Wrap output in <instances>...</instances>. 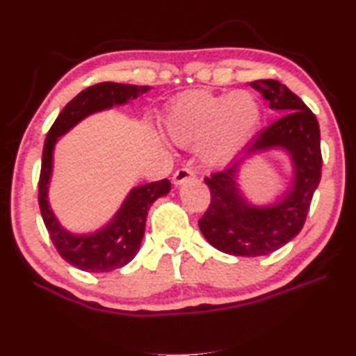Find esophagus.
Listing matches in <instances>:
<instances>
[{"label":"esophagus","instance_id":"esophagus-1","mask_svg":"<svg viewBox=\"0 0 356 356\" xmlns=\"http://www.w3.org/2000/svg\"><path fill=\"white\" fill-rule=\"evenodd\" d=\"M196 176L195 172H193L191 170H188V168H182V170H177L176 172H174L172 176V184L176 186H180L185 182H188V180H195Z\"/></svg>","mask_w":356,"mask_h":356}]
</instances>
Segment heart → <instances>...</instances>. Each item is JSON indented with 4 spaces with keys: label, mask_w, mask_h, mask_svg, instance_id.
Wrapping results in <instances>:
<instances>
[{
    "label": "heart",
    "mask_w": 356,
    "mask_h": 356,
    "mask_svg": "<svg viewBox=\"0 0 356 356\" xmlns=\"http://www.w3.org/2000/svg\"><path fill=\"white\" fill-rule=\"evenodd\" d=\"M260 122V102L245 90L230 95L195 90L174 101L163 116L168 140L177 146L199 145L200 161L209 168L230 163Z\"/></svg>",
    "instance_id": "b5f03b06"
}]
</instances>
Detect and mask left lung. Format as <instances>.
Segmentation results:
<instances>
[{
	"instance_id": "obj_1",
	"label": "left lung",
	"mask_w": 356,
	"mask_h": 356,
	"mask_svg": "<svg viewBox=\"0 0 356 356\" xmlns=\"http://www.w3.org/2000/svg\"><path fill=\"white\" fill-rule=\"evenodd\" d=\"M250 87L283 116L245 145L227 170L205 177L211 204L199 219L205 240L236 257L273 254L299 234L322 168L319 122L305 102L279 81H254ZM270 150H280L290 160L289 188L273 203L255 204L245 196L241 172L252 158Z\"/></svg>"
}]
</instances>
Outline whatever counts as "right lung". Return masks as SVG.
<instances>
[{
	"label": "right lung",
	"instance_id": "1",
	"mask_svg": "<svg viewBox=\"0 0 356 356\" xmlns=\"http://www.w3.org/2000/svg\"><path fill=\"white\" fill-rule=\"evenodd\" d=\"M152 90L147 86L102 82L81 92L71 99L49 129L43 146L38 205L51 241L63 260L86 273H111L126 266L138 254L145 236L149 207L171 190L168 179L134 186L127 193L113 218L102 227L86 234H76L63 227L51 210L49 186L54 171V149L57 141L87 116L126 106Z\"/></svg>",
	"mask_w": 356,
	"mask_h": 356
}]
</instances>
